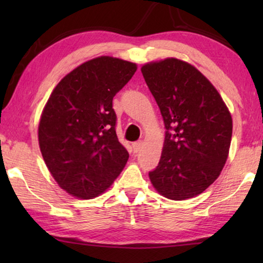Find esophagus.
Segmentation results:
<instances>
[{"label": "esophagus", "mask_w": 263, "mask_h": 263, "mask_svg": "<svg viewBox=\"0 0 263 263\" xmlns=\"http://www.w3.org/2000/svg\"><path fill=\"white\" fill-rule=\"evenodd\" d=\"M132 148H133V152H135V153L139 152V151L142 148V141L139 140V141L135 142V144L132 145Z\"/></svg>", "instance_id": "esophagus-1"}]
</instances>
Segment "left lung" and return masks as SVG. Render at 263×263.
I'll return each mask as SVG.
<instances>
[{"mask_svg": "<svg viewBox=\"0 0 263 263\" xmlns=\"http://www.w3.org/2000/svg\"><path fill=\"white\" fill-rule=\"evenodd\" d=\"M141 73L161 111L166 137L149 180L159 194L183 201L202 194L228 160L232 117L204 75L175 58L149 62Z\"/></svg>", "mask_w": 263, "mask_h": 263, "instance_id": "8db88e82", "label": "left lung"}]
</instances>
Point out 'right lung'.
<instances>
[{
  "instance_id": "add662e5",
  "label": "right lung",
  "mask_w": 263,
  "mask_h": 263,
  "mask_svg": "<svg viewBox=\"0 0 263 263\" xmlns=\"http://www.w3.org/2000/svg\"><path fill=\"white\" fill-rule=\"evenodd\" d=\"M137 65L112 57L89 60L57 84L43 110L39 147L62 189L89 199L103 193L125 167L128 153L116 135L112 99Z\"/></svg>"
}]
</instances>
